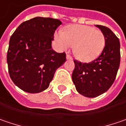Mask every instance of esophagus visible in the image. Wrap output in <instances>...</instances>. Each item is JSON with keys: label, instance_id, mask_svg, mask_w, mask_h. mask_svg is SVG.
Segmentation results:
<instances>
[{"label": "esophagus", "instance_id": "obj_1", "mask_svg": "<svg viewBox=\"0 0 126 126\" xmlns=\"http://www.w3.org/2000/svg\"><path fill=\"white\" fill-rule=\"evenodd\" d=\"M66 59L67 60H71L72 58H71V57L69 55H66Z\"/></svg>", "mask_w": 126, "mask_h": 126}]
</instances>
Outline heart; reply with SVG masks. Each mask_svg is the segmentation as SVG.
I'll use <instances>...</instances> for the list:
<instances>
[{
	"mask_svg": "<svg viewBox=\"0 0 126 126\" xmlns=\"http://www.w3.org/2000/svg\"><path fill=\"white\" fill-rule=\"evenodd\" d=\"M55 38L63 50L74 47L75 57L83 62L97 58L105 45V38L100 30L82 25L66 27L62 33H56Z\"/></svg>",
	"mask_w": 126,
	"mask_h": 126,
	"instance_id": "heart-1",
	"label": "heart"
}]
</instances>
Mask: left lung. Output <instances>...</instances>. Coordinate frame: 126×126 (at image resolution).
Wrapping results in <instances>:
<instances>
[{
    "mask_svg": "<svg viewBox=\"0 0 126 126\" xmlns=\"http://www.w3.org/2000/svg\"><path fill=\"white\" fill-rule=\"evenodd\" d=\"M103 33L105 46L101 55L89 63L74 60L72 80L77 91L87 97L103 94L114 83L119 70L121 53L120 41L108 27L96 25Z\"/></svg>",
    "mask_w": 126,
    "mask_h": 126,
    "instance_id": "1",
    "label": "left lung"
}]
</instances>
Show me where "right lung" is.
<instances>
[{
  "mask_svg": "<svg viewBox=\"0 0 126 126\" xmlns=\"http://www.w3.org/2000/svg\"><path fill=\"white\" fill-rule=\"evenodd\" d=\"M59 19L36 17L22 22L12 33L7 53L8 72L13 83L29 93L49 87L55 71L66 61V53L52 50Z\"/></svg>",
  "mask_w": 126,
  "mask_h": 126,
  "instance_id": "1",
  "label": "right lung"
}]
</instances>
